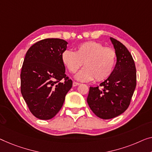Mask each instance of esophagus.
Segmentation results:
<instances>
[{"label": "esophagus", "instance_id": "obj_1", "mask_svg": "<svg viewBox=\"0 0 152 152\" xmlns=\"http://www.w3.org/2000/svg\"><path fill=\"white\" fill-rule=\"evenodd\" d=\"M72 85H73V87H76V86H78V85H80V83H77V82H75V81H74L73 84H72Z\"/></svg>", "mask_w": 152, "mask_h": 152}]
</instances>
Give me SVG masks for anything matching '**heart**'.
Segmentation results:
<instances>
[{
	"label": "heart",
	"mask_w": 152,
	"mask_h": 152,
	"mask_svg": "<svg viewBox=\"0 0 152 152\" xmlns=\"http://www.w3.org/2000/svg\"><path fill=\"white\" fill-rule=\"evenodd\" d=\"M61 61L69 73L74 74L83 65V69L76 75L77 80L83 82H100L109 78L117 61V53L111 48L104 47L100 43L87 42L78 45L75 52L65 50Z\"/></svg>",
	"instance_id": "b5f03b06"
}]
</instances>
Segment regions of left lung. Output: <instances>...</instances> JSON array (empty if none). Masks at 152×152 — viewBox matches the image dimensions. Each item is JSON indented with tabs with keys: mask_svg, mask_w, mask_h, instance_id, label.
I'll return each mask as SVG.
<instances>
[{
	"mask_svg": "<svg viewBox=\"0 0 152 152\" xmlns=\"http://www.w3.org/2000/svg\"><path fill=\"white\" fill-rule=\"evenodd\" d=\"M110 40L117 53L113 73L99 87H90L87 101L96 116L109 119L126 111L137 85L134 61L124 45L114 38Z\"/></svg>",
	"mask_w": 152,
	"mask_h": 152,
	"instance_id": "8db88e82",
	"label": "left lung"
}]
</instances>
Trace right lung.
I'll use <instances>...</instances> for the list:
<instances>
[{
	"label": "right lung",
	"mask_w": 152,
	"mask_h": 152,
	"mask_svg": "<svg viewBox=\"0 0 152 152\" xmlns=\"http://www.w3.org/2000/svg\"><path fill=\"white\" fill-rule=\"evenodd\" d=\"M67 44L63 39L48 38L36 42L26 52L20 90L29 110L39 119L55 116L72 87L61 61Z\"/></svg>",
	"instance_id": "add662e5"
}]
</instances>
